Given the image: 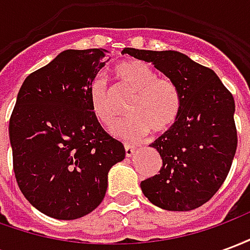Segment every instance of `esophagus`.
I'll list each match as a JSON object with an SVG mask.
<instances>
[{
    "label": "esophagus",
    "instance_id": "esophagus-1",
    "mask_svg": "<svg viewBox=\"0 0 250 250\" xmlns=\"http://www.w3.org/2000/svg\"><path fill=\"white\" fill-rule=\"evenodd\" d=\"M125 157H132V155H134V151H135V146H134V145H128V143H125Z\"/></svg>",
    "mask_w": 250,
    "mask_h": 250
}]
</instances>
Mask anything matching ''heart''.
I'll return each instance as SVG.
<instances>
[{
    "label": "heart",
    "instance_id": "heart-1",
    "mask_svg": "<svg viewBox=\"0 0 250 250\" xmlns=\"http://www.w3.org/2000/svg\"><path fill=\"white\" fill-rule=\"evenodd\" d=\"M114 77L125 89L134 93L127 107L128 118L115 125L114 135L135 141L148 130L162 134L173 127L182 108V95L173 80L158 76L151 66L135 59L119 62L114 68ZM89 102L93 116L100 125H114L116 115L103 79L98 77L91 84Z\"/></svg>",
    "mask_w": 250,
    "mask_h": 250
}]
</instances>
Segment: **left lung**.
<instances>
[{
	"label": "left lung",
	"instance_id": "obj_1",
	"mask_svg": "<svg viewBox=\"0 0 250 250\" xmlns=\"http://www.w3.org/2000/svg\"><path fill=\"white\" fill-rule=\"evenodd\" d=\"M123 53L152 62L182 95L177 122L151 143L162 158V167L142 181V191L165 210L197 209L218 191L236 154L233 95L213 69L184 53L135 48H125Z\"/></svg>",
	"mask_w": 250,
	"mask_h": 250
}]
</instances>
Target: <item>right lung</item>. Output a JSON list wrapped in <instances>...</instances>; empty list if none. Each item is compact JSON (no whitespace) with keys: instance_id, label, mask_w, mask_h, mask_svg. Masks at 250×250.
<instances>
[{"instance_id":"right-lung-1","label":"right lung","mask_w":250,"mask_h":250,"mask_svg":"<svg viewBox=\"0 0 250 250\" xmlns=\"http://www.w3.org/2000/svg\"><path fill=\"white\" fill-rule=\"evenodd\" d=\"M105 49H68L25 79L9 120L21 193L56 220H76L103 201L108 171L125 157L91 111L89 89Z\"/></svg>"}]
</instances>
